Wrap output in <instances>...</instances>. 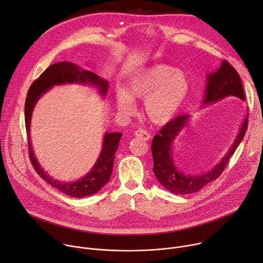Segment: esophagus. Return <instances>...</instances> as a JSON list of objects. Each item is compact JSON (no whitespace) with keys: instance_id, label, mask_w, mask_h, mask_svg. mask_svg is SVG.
Returning a JSON list of instances; mask_svg holds the SVG:
<instances>
[{"instance_id":"obj_1","label":"esophagus","mask_w":263,"mask_h":263,"mask_svg":"<svg viewBox=\"0 0 263 263\" xmlns=\"http://www.w3.org/2000/svg\"><path fill=\"white\" fill-rule=\"evenodd\" d=\"M134 135L137 137V138H139V139H141V140H149L150 139V137H151V135L146 131V130H144V129H137L136 131H135V133H134Z\"/></svg>"}]
</instances>
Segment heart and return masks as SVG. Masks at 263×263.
I'll return each mask as SVG.
<instances>
[{
  "instance_id": "heart-1",
  "label": "heart",
  "mask_w": 263,
  "mask_h": 263,
  "mask_svg": "<svg viewBox=\"0 0 263 263\" xmlns=\"http://www.w3.org/2000/svg\"><path fill=\"white\" fill-rule=\"evenodd\" d=\"M191 91V81L182 70L169 65H154L134 74L126 90L116 92L117 108L125 114L136 110L134 99L144 101V113L150 122L169 123L183 107Z\"/></svg>"
}]
</instances>
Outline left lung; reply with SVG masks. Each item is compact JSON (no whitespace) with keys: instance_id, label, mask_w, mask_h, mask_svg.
<instances>
[{"instance_id":"8db88e82","label":"left lung","mask_w":263,"mask_h":263,"mask_svg":"<svg viewBox=\"0 0 263 263\" xmlns=\"http://www.w3.org/2000/svg\"><path fill=\"white\" fill-rule=\"evenodd\" d=\"M204 94L203 105L216 103L228 97H236L246 101L240 77L228 61H223L217 71L209 74ZM248 118L249 116L247 115L239 133L227 155L211 171L200 175L185 174L176 168L172 158V145L178 133L186 126L189 115H179L173 118L160 129L152 140L153 172L157 180L163 187L174 194L186 195L198 192L204 185L218 178L223 172L229 159L243 139L248 129Z\"/></svg>"}]
</instances>
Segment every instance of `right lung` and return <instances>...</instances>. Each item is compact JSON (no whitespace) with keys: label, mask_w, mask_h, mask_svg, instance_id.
<instances>
[{"label":"right lung","mask_w":263,"mask_h":263,"mask_svg":"<svg viewBox=\"0 0 263 263\" xmlns=\"http://www.w3.org/2000/svg\"><path fill=\"white\" fill-rule=\"evenodd\" d=\"M90 84L99 88L100 93L105 97L109 83L91 71L82 69L70 62L55 63L47 68L44 72L30 86L25 102V126L28 135V152L30 161L36 173L49 184L58 189L66 195L82 198L98 193L109 181L112 169L114 154L118 148L122 133H106L104 136L102 152L93 165L91 171L82 179L74 182H62L47 175L34 156L30 141V123L34 106L42 95L54 85L63 84Z\"/></svg>","instance_id":"1"}]
</instances>
